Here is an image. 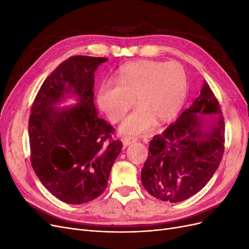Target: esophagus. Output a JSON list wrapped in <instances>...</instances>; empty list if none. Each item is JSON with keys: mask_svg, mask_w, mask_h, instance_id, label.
Instances as JSON below:
<instances>
[{"mask_svg": "<svg viewBox=\"0 0 249 249\" xmlns=\"http://www.w3.org/2000/svg\"><path fill=\"white\" fill-rule=\"evenodd\" d=\"M122 142H123L124 147H126V146H129L130 144H132V143L136 142V139L130 138V137H124V138H122Z\"/></svg>", "mask_w": 249, "mask_h": 249, "instance_id": "34e87169", "label": "esophagus"}]
</instances>
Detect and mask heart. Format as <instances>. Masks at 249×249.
Returning <instances> with one entry per match:
<instances>
[{"instance_id":"1","label":"heart","mask_w":249,"mask_h":249,"mask_svg":"<svg viewBox=\"0 0 249 249\" xmlns=\"http://www.w3.org/2000/svg\"><path fill=\"white\" fill-rule=\"evenodd\" d=\"M187 78L176 62L139 60L120 67L115 82L107 81L97 92V105L112 123L122 119L132 105L138 106L119 125V132L141 136L152 130L157 119L168 122L182 109Z\"/></svg>"}]
</instances>
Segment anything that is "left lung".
<instances>
[{
  "instance_id": "1",
  "label": "left lung",
  "mask_w": 249,
  "mask_h": 249,
  "mask_svg": "<svg viewBox=\"0 0 249 249\" xmlns=\"http://www.w3.org/2000/svg\"><path fill=\"white\" fill-rule=\"evenodd\" d=\"M148 149L141 182L152 196L179 202L207 185L224 152L222 112L207 82L191 107L154 136Z\"/></svg>"
}]
</instances>
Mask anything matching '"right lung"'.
Returning a JSON list of instances; mask_svg holds the SVG:
<instances>
[{"label": "right lung", "mask_w": 249, "mask_h": 249, "mask_svg": "<svg viewBox=\"0 0 249 249\" xmlns=\"http://www.w3.org/2000/svg\"><path fill=\"white\" fill-rule=\"evenodd\" d=\"M107 58L73 56L43 82L31 108V163L41 184L71 205L91 201L105 191L111 168L123 148L99 117L93 103L94 71ZM72 97L77 104L58 107Z\"/></svg>", "instance_id": "right-lung-1"}]
</instances>
